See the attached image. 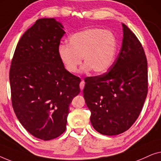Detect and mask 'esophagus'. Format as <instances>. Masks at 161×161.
I'll return each mask as SVG.
<instances>
[{
    "label": "esophagus",
    "mask_w": 161,
    "mask_h": 161,
    "mask_svg": "<svg viewBox=\"0 0 161 161\" xmlns=\"http://www.w3.org/2000/svg\"><path fill=\"white\" fill-rule=\"evenodd\" d=\"M85 81H81L80 82V89L82 90L84 89V87H85Z\"/></svg>",
    "instance_id": "34e87169"
}]
</instances>
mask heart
I'll return each mask as SVG.
<instances>
[{
    "mask_svg": "<svg viewBox=\"0 0 161 161\" xmlns=\"http://www.w3.org/2000/svg\"><path fill=\"white\" fill-rule=\"evenodd\" d=\"M68 44L58 48V56L65 69L76 73L83 60L82 71L93 70L103 74L112 66L117 51L116 36L112 31L92 28L74 33L67 40Z\"/></svg>",
    "mask_w": 161,
    "mask_h": 161,
    "instance_id": "obj_1",
    "label": "heart"
}]
</instances>
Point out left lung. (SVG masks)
Listing matches in <instances>:
<instances>
[{"label": "left lung", "instance_id": "obj_1", "mask_svg": "<svg viewBox=\"0 0 161 161\" xmlns=\"http://www.w3.org/2000/svg\"><path fill=\"white\" fill-rule=\"evenodd\" d=\"M118 56L108 71L87 78L84 98L90 122L103 135L128 130L141 112L147 95V61L141 43L125 24Z\"/></svg>", "mask_w": 161, "mask_h": 161}]
</instances>
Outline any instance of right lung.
Here are the masks:
<instances>
[{
  "instance_id": "add662e5",
  "label": "right lung",
  "mask_w": 161,
  "mask_h": 161,
  "mask_svg": "<svg viewBox=\"0 0 161 161\" xmlns=\"http://www.w3.org/2000/svg\"><path fill=\"white\" fill-rule=\"evenodd\" d=\"M65 33L55 18L36 20L18 42L10 68L16 116L31 135L44 141L64 132L70 103L80 92L81 80L58 56Z\"/></svg>"
}]
</instances>
